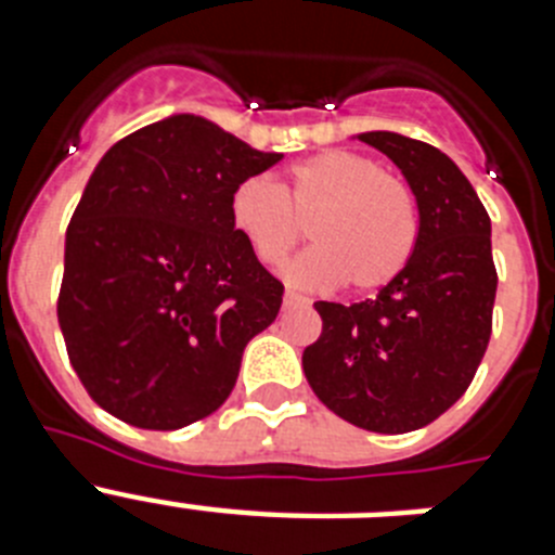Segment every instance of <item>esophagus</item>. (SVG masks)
Returning a JSON list of instances; mask_svg holds the SVG:
<instances>
[{"label":"esophagus","mask_w":555,"mask_h":555,"mask_svg":"<svg viewBox=\"0 0 555 555\" xmlns=\"http://www.w3.org/2000/svg\"><path fill=\"white\" fill-rule=\"evenodd\" d=\"M294 306H306V297L297 292H286L283 294V308H294Z\"/></svg>","instance_id":"obj_1"}]
</instances>
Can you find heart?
I'll use <instances>...</instances> for the list:
<instances>
[{
    "mask_svg": "<svg viewBox=\"0 0 555 555\" xmlns=\"http://www.w3.org/2000/svg\"><path fill=\"white\" fill-rule=\"evenodd\" d=\"M230 224L267 267L281 263L308 235L317 247L283 274L294 286L331 288L345 281L366 294L409 267L420 217L409 185L350 150H325L288 169L286 189L263 175L230 191Z\"/></svg>",
    "mask_w": 555,
    "mask_h": 555,
    "instance_id": "b5f03b06",
    "label": "heart"
}]
</instances>
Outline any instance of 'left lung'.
Listing matches in <instances>:
<instances>
[{"label": "left lung", "instance_id": "left-lung-1", "mask_svg": "<svg viewBox=\"0 0 555 555\" xmlns=\"http://www.w3.org/2000/svg\"><path fill=\"white\" fill-rule=\"evenodd\" d=\"M403 171L420 235L403 274L364 302H313L322 336L302 352L313 395L347 423L409 434L473 384L492 336V222L442 150L400 132H361Z\"/></svg>", "mask_w": 555, "mask_h": 555}]
</instances>
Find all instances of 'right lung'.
Segmentation results:
<instances>
[{
    "label": "right lung",
    "mask_w": 555,
    "mask_h": 555,
    "mask_svg": "<svg viewBox=\"0 0 555 555\" xmlns=\"http://www.w3.org/2000/svg\"><path fill=\"white\" fill-rule=\"evenodd\" d=\"M281 158L194 113L102 155L66 230L57 322L107 414L178 430L228 400L244 347L283 302L230 224V191Z\"/></svg>",
    "instance_id": "right-lung-1"
}]
</instances>
